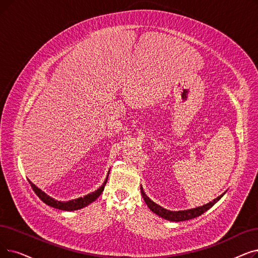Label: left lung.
I'll list each match as a JSON object with an SVG mask.
<instances>
[{
    "label": "left lung",
    "instance_id": "left-lung-1",
    "mask_svg": "<svg viewBox=\"0 0 258 258\" xmlns=\"http://www.w3.org/2000/svg\"><path fill=\"white\" fill-rule=\"evenodd\" d=\"M140 188H141L142 197H143V199L145 201V204L148 205L149 209L152 212H154L156 215H158L161 218H164V219L170 220V221H184V220H188V219L198 217L201 214H204V213L206 211H208L210 208H212L213 206H214L217 203V201L223 196V194H222V195L218 196L217 198H215L213 201H210L209 204H207L205 206H201V207L194 208V209L184 210V211H170V210H166V209L158 206L157 204H155L153 200H151L147 195H145L142 186Z\"/></svg>",
    "mask_w": 258,
    "mask_h": 258
}]
</instances>
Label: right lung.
<instances>
[{
	"mask_svg": "<svg viewBox=\"0 0 258 258\" xmlns=\"http://www.w3.org/2000/svg\"><path fill=\"white\" fill-rule=\"evenodd\" d=\"M108 174H109V172H108ZM107 177H108V175H107ZM107 177L105 179V181L103 182V184L100 186L97 189V191H95V192H93L91 194H88V195H85L84 197L73 199V200H70V201L55 200V199L51 198L50 196H48L46 193H44L41 188L36 186L30 180H28V181H29V183H30L33 191H35V193L37 194V196L43 201L44 204H46L47 206L52 207L54 209L62 210V211H75V210H79V209L85 208L86 206H88L89 204H92L93 201H95L100 195H101V193L103 192V189H104V186L106 184Z\"/></svg>",
	"mask_w": 258,
	"mask_h": 258,
	"instance_id": "add662e5",
	"label": "right lung"
}]
</instances>
